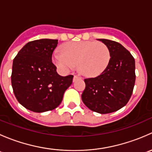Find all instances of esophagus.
<instances>
[{
    "mask_svg": "<svg viewBox=\"0 0 152 152\" xmlns=\"http://www.w3.org/2000/svg\"><path fill=\"white\" fill-rule=\"evenodd\" d=\"M79 78H80V77H79V76H73V82H76V80H77V79H79Z\"/></svg>",
    "mask_w": 152,
    "mask_h": 152,
    "instance_id": "1",
    "label": "esophagus"
}]
</instances>
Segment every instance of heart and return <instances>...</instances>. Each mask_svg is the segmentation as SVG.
Masks as SVG:
<instances>
[{"label": "heart", "mask_w": 152, "mask_h": 152, "mask_svg": "<svg viewBox=\"0 0 152 152\" xmlns=\"http://www.w3.org/2000/svg\"><path fill=\"white\" fill-rule=\"evenodd\" d=\"M110 60V51L104 43L93 41L70 42L64 44L62 50H56L53 62L64 72L76 67L82 75L93 77L105 70Z\"/></svg>", "instance_id": "heart-1"}]
</instances>
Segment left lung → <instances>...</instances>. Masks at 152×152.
<instances>
[{
	"label": "left lung",
	"instance_id": "1",
	"mask_svg": "<svg viewBox=\"0 0 152 152\" xmlns=\"http://www.w3.org/2000/svg\"><path fill=\"white\" fill-rule=\"evenodd\" d=\"M109 48L110 60L104 72L85 79L84 104L100 114L111 113L128 103L135 82V62L130 52L115 41L98 39Z\"/></svg>",
	"mask_w": 152,
	"mask_h": 152
}]
</instances>
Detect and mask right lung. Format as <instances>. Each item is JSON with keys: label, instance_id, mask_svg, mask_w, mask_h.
<instances>
[{"label": "right lung", "instance_id": "obj_1", "mask_svg": "<svg viewBox=\"0 0 152 152\" xmlns=\"http://www.w3.org/2000/svg\"><path fill=\"white\" fill-rule=\"evenodd\" d=\"M58 39H41L28 42L15 56L12 65V86L21 105L34 113L53 110L61 104L73 76H62L52 63Z\"/></svg>", "mask_w": 152, "mask_h": 152}]
</instances>
